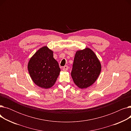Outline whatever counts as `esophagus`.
<instances>
[{"label":"esophagus","instance_id":"obj_1","mask_svg":"<svg viewBox=\"0 0 131 131\" xmlns=\"http://www.w3.org/2000/svg\"><path fill=\"white\" fill-rule=\"evenodd\" d=\"M68 66L66 65V66H65L63 68V70L64 71H67V70H68Z\"/></svg>","mask_w":131,"mask_h":131}]
</instances>
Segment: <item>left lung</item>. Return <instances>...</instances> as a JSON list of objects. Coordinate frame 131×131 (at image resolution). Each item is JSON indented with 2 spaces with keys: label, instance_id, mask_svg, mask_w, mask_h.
I'll return each mask as SVG.
<instances>
[{
  "label": "left lung",
  "instance_id": "left-lung-1",
  "mask_svg": "<svg viewBox=\"0 0 131 131\" xmlns=\"http://www.w3.org/2000/svg\"><path fill=\"white\" fill-rule=\"evenodd\" d=\"M101 70L100 62L90 48H86L75 53L71 76L79 88L86 89L92 85L99 77Z\"/></svg>",
  "mask_w": 131,
  "mask_h": 131
}]
</instances>
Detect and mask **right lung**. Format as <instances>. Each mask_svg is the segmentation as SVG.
<instances>
[{"mask_svg": "<svg viewBox=\"0 0 131 131\" xmlns=\"http://www.w3.org/2000/svg\"><path fill=\"white\" fill-rule=\"evenodd\" d=\"M53 56V51L44 46L40 48L29 61L27 68L30 77L40 88H50L59 76L60 69Z\"/></svg>", "mask_w": 131, "mask_h": 131, "instance_id": "add662e5", "label": "right lung"}]
</instances>
